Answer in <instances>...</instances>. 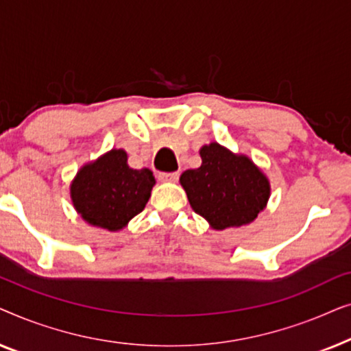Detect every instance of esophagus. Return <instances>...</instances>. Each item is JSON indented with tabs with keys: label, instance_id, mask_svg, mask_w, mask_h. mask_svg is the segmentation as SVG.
Returning a JSON list of instances; mask_svg holds the SVG:
<instances>
[{
	"label": "esophagus",
	"instance_id": "1",
	"mask_svg": "<svg viewBox=\"0 0 351 351\" xmlns=\"http://www.w3.org/2000/svg\"><path fill=\"white\" fill-rule=\"evenodd\" d=\"M160 180L161 182H176L179 179V172H160Z\"/></svg>",
	"mask_w": 351,
	"mask_h": 351
}]
</instances>
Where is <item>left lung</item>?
<instances>
[{"label": "left lung", "instance_id": "8db88e82", "mask_svg": "<svg viewBox=\"0 0 351 351\" xmlns=\"http://www.w3.org/2000/svg\"><path fill=\"white\" fill-rule=\"evenodd\" d=\"M201 166L180 176L191 209L214 230L256 220L270 198L267 176L246 155H234L217 142L201 147Z\"/></svg>", "mask_w": 351, "mask_h": 351}]
</instances>
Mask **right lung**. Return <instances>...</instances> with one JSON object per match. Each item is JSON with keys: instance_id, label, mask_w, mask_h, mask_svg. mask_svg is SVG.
Returning <instances> with one entry per match:
<instances>
[{"instance_id": "obj_1", "label": "right lung", "mask_w": 351, "mask_h": 351, "mask_svg": "<svg viewBox=\"0 0 351 351\" xmlns=\"http://www.w3.org/2000/svg\"><path fill=\"white\" fill-rule=\"evenodd\" d=\"M153 185L150 169H132L128 153L113 148L81 167L70 185V196L76 213L89 225L118 232L142 213Z\"/></svg>"}]
</instances>
